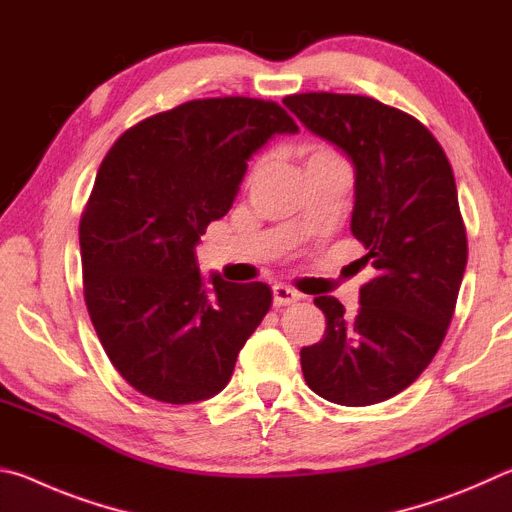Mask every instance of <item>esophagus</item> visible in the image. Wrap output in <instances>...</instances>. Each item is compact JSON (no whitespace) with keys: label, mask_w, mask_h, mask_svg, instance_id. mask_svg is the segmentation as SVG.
<instances>
[{"label":"esophagus","mask_w":512,"mask_h":512,"mask_svg":"<svg viewBox=\"0 0 512 512\" xmlns=\"http://www.w3.org/2000/svg\"><path fill=\"white\" fill-rule=\"evenodd\" d=\"M296 300H300V293L293 291L291 287H284V284H275L273 287L275 307H287V305H293Z\"/></svg>","instance_id":"34e87169"}]
</instances>
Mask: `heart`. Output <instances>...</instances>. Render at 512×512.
<instances>
[{
	"label": "heart",
	"mask_w": 512,
	"mask_h": 512,
	"mask_svg": "<svg viewBox=\"0 0 512 512\" xmlns=\"http://www.w3.org/2000/svg\"><path fill=\"white\" fill-rule=\"evenodd\" d=\"M311 158H336L334 153H329V151H325V149H311V153H309V160Z\"/></svg>",
	"instance_id": "heart-1"
}]
</instances>
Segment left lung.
Listing matches in <instances>:
<instances>
[{"label":"left lung","instance_id":"obj_1","mask_svg":"<svg viewBox=\"0 0 512 512\" xmlns=\"http://www.w3.org/2000/svg\"><path fill=\"white\" fill-rule=\"evenodd\" d=\"M354 167L350 230L377 275L345 314L318 296L323 339L300 350L307 386L343 406L402 393L443 343L467 264L452 164L418 119L359 94L307 92L282 101Z\"/></svg>","mask_w":512,"mask_h":512}]
</instances>
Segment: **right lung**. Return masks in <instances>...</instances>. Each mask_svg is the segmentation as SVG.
<instances>
[{"instance_id": "right-lung-1", "label": "right lung", "mask_w": 512, "mask_h": 512, "mask_svg": "<svg viewBox=\"0 0 512 512\" xmlns=\"http://www.w3.org/2000/svg\"><path fill=\"white\" fill-rule=\"evenodd\" d=\"M296 121L273 101L198 99L126 131L103 158L81 219L83 289L117 372L158 402L221 393L271 309L264 282L203 277L196 246L228 214L248 160Z\"/></svg>"}]
</instances>
